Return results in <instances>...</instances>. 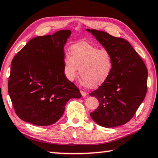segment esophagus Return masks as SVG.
<instances>
[{"label": "esophagus", "instance_id": "34e87169", "mask_svg": "<svg viewBox=\"0 0 158 158\" xmlns=\"http://www.w3.org/2000/svg\"><path fill=\"white\" fill-rule=\"evenodd\" d=\"M81 93L82 97H85L87 95V93H85V92H83V91H81Z\"/></svg>", "mask_w": 158, "mask_h": 158}]
</instances>
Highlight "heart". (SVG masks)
I'll list each match as a JSON object with an SVG mask.
<instances>
[{"label":"heart","instance_id":"b5f03b06","mask_svg":"<svg viewBox=\"0 0 158 158\" xmlns=\"http://www.w3.org/2000/svg\"><path fill=\"white\" fill-rule=\"evenodd\" d=\"M64 73L66 79L73 81L81 76L82 85L96 87L104 83L113 69V59L107 50L99 49L89 44H75L70 48V55L65 54L63 59Z\"/></svg>","mask_w":158,"mask_h":158}]
</instances>
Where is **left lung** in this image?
Returning <instances> with one entry per match:
<instances>
[{"instance_id":"obj_1","label":"left lung","mask_w":158,"mask_h":158,"mask_svg":"<svg viewBox=\"0 0 158 158\" xmlns=\"http://www.w3.org/2000/svg\"><path fill=\"white\" fill-rule=\"evenodd\" d=\"M110 53L113 69L104 83L89 94L99 106L90 113L94 122L105 128L118 127L131 119L147 92L148 71L130 43L96 30H86Z\"/></svg>"}]
</instances>
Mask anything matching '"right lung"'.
<instances>
[{
	"instance_id": "add662e5",
	"label": "right lung",
	"mask_w": 158,
	"mask_h": 158,
	"mask_svg": "<svg viewBox=\"0 0 158 158\" xmlns=\"http://www.w3.org/2000/svg\"><path fill=\"white\" fill-rule=\"evenodd\" d=\"M69 30L31 39L13 58L8 93L16 114L36 126L54 124L71 98L81 94L64 73V46Z\"/></svg>"
}]
</instances>
